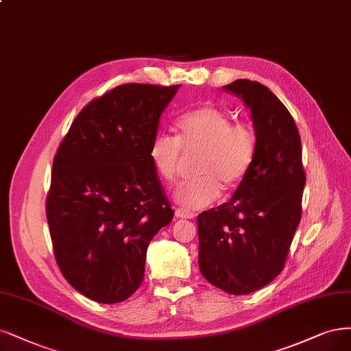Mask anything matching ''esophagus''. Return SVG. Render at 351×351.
Returning <instances> with one entry per match:
<instances>
[{
    "mask_svg": "<svg viewBox=\"0 0 351 351\" xmlns=\"http://www.w3.org/2000/svg\"><path fill=\"white\" fill-rule=\"evenodd\" d=\"M176 217H180V219H193V217H195V213L187 212L184 209H176Z\"/></svg>",
    "mask_w": 351,
    "mask_h": 351,
    "instance_id": "esophagus-1",
    "label": "esophagus"
}]
</instances>
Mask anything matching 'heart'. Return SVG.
<instances>
[{"instance_id":"1","label":"heart","mask_w":351,"mask_h":351,"mask_svg":"<svg viewBox=\"0 0 351 351\" xmlns=\"http://www.w3.org/2000/svg\"><path fill=\"white\" fill-rule=\"evenodd\" d=\"M257 141L247 122H232V117L215 106H202L181 116L177 136L155 135L149 158L158 174L173 183L177 180L183 151L200 152L196 178L181 184L176 200L187 210L209 206L225 191L237 189L247 177L256 156Z\"/></svg>"}]
</instances>
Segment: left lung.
I'll list each match as a JSON object with an SVG mask.
<instances>
[{
  "mask_svg": "<svg viewBox=\"0 0 351 351\" xmlns=\"http://www.w3.org/2000/svg\"><path fill=\"white\" fill-rule=\"evenodd\" d=\"M251 110L256 156L231 200L197 216L199 267L231 295H248L283 270L302 216L305 170L292 114L257 81L223 87Z\"/></svg>",
  "mask_w": 351,
  "mask_h": 351,
  "instance_id": "1",
  "label": "left lung"
}]
</instances>
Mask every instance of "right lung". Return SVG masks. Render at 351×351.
I'll use <instances>...</instances> for the list:
<instances>
[{
	"mask_svg": "<svg viewBox=\"0 0 351 351\" xmlns=\"http://www.w3.org/2000/svg\"><path fill=\"white\" fill-rule=\"evenodd\" d=\"M180 86L123 84L82 108L56 151L46 216L68 283L117 304L143 280L151 239L174 212L149 158Z\"/></svg>",
	"mask_w": 351,
	"mask_h": 351,
	"instance_id": "right-lung-1",
	"label": "right lung"
}]
</instances>
